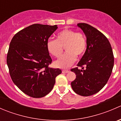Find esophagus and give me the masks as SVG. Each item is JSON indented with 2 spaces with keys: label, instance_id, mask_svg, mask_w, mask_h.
Returning <instances> with one entry per match:
<instances>
[{
  "label": "esophagus",
  "instance_id": "34e87169",
  "mask_svg": "<svg viewBox=\"0 0 121 121\" xmlns=\"http://www.w3.org/2000/svg\"><path fill=\"white\" fill-rule=\"evenodd\" d=\"M69 72L68 70H66V69H64V70L62 71V73H68Z\"/></svg>",
  "mask_w": 121,
  "mask_h": 121
}]
</instances>
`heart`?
Masks as SVG:
<instances>
[{"label":"heart","instance_id":"1","mask_svg":"<svg viewBox=\"0 0 121 121\" xmlns=\"http://www.w3.org/2000/svg\"><path fill=\"white\" fill-rule=\"evenodd\" d=\"M86 47V38L80 32L64 29L57 36V40L50 39L47 44L48 52L56 57L60 56L65 48L66 53L55 61V67L67 68L75 62L77 57L84 55Z\"/></svg>","mask_w":121,"mask_h":121}]
</instances>
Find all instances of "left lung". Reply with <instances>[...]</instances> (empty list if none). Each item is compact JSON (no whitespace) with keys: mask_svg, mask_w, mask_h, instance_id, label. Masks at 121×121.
<instances>
[{"mask_svg":"<svg viewBox=\"0 0 121 121\" xmlns=\"http://www.w3.org/2000/svg\"><path fill=\"white\" fill-rule=\"evenodd\" d=\"M86 37V49L77 66L71 71L76 78L71 85L73 91L84 97L99 92L108 82L114 64L112 50L108 39L94 27L78 23Z\"/></svg>","mask_w":121,"mask_h":121,"instance_id":"8db88e82","label":"left lung"}]
</instances>
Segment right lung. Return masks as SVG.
Masks as SVG:
<instances>
[{
    "label": "right lung",
    "instance_id": "1",
    "mask_svg": "<svg viewBox=\"0 0 121 121\" xmlns=\"http://www.w3.org/2000/svg\"><path fill=\"white\" fill-rule=\"evenodd\" d=\"M57 25L34 24L17 33L11 40L7 64L14 84L27 95L41 98L53 88L59 68L48 67L52 62L47 48L48 38Z\"/></svg>",
    "mask_w": 121,
    "mask_h": 121
}]
</instances>
